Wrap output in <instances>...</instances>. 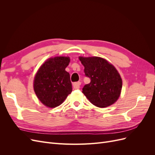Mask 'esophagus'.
I'll use <instances>...</instances> for the list:
<instances>
[{"mask_svg": "<svg viewBox=\"0 0 155 155\" xmlns=\"http://www.w3.org/2000/svg\"><path fill=\"white\" fill-rule=\"evenodd\" d=\"M80 85H81V82H76L73 83V88L74 89H78L80 88Z\"/></svg>", "mask_w": 155, "mask_h": 155, "instance_id": "esophagus-1", "label": "esophagus"}]
</instances>
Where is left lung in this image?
<instances>
[{"label":"left lung","instance_id":"1","mask_svg":"<svg viewBox=\"0 0 155 155\" xmlns=\"http://www.w3.org/2000/svg\"><path fill=\"white\" fill-rule=\"evenodd\" d=\"M79 59L85 67V76L91 79V83L83 88L84 95L98 107L114 104L122 88V80L118 70L106 59L100 57H79Z\"/></svg>","mask_w":155,"mask_h":155}]
</instances>
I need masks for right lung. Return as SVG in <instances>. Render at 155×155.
I'll list each match as a JSON object with an SVG mask.
<instances>
[{
	"label": "right lung",
	"mask_w": 155,
	"mask_h": 155,
	"mask_svg": "<svg viewBox=\"0 0 155 155\" xmlns=\"http://www.w3.org/2000/svg\"><path fill=\"white\" fill-rule=\"evenodd\" d=\"M68 57L47 59L35 74L34 89L40 101L47 107L60 105L72 91L70 74L65 68L70 63Z\"/></svg>",
	"instance_id": "obj_1"
}]
</instances>
